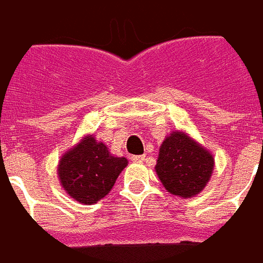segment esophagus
<instances>
[{"label":"esophagus","instance_id":"1","mask_svg":"<svg viewBox=\"0 0 263 263\" xmlns=\"http://www.w3.org/2000/svg\"><path fill=\"white\" fill-rule=\"evenodd\" d=\"M134 162H137V163H142V162H145V159H146V156L145 155H134L131 158Z\"/></svg>","mask_w":263,"mask_h":263}]
</instances>
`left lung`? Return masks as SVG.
<instances>
[{"label":"left lung","mask_w":263,"mask_h":263,"mask_svg":"<svg viewBox=\"0 0 263 263\" xmlns=\"http://www.w3.org/2000/svg\"><path fill=\"white\" fill-rule=\"evenodd\" d=\"M155 171L169 193L190 198L209 183L214 158L187 134L173 131L160 145Z\"/></svg>","instance_id":"left-lung-1"}]
</instances>
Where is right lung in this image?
<instances>
[{
    "label": "right lung",
    "mask_w": 263,
    "mask_h": 263,
    "mask_svg": "<svg viewBox=\"0 0 263 263\" xmlns=\"http://www.w3.org/2000/svg\"><path fill=\"white\" fill-rule=\"evenodd\" d=\"M126 165L125 158L112 156L107 145L97 142L94 135H87L60 158L58 175L70 197L94 204L109 193Z\"/></svg>",
    "instance_id": "add662e5"
}]
</instances>
